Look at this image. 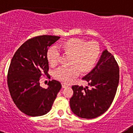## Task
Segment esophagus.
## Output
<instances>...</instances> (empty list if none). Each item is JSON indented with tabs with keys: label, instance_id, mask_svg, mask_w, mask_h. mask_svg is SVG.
Wrapping results in <instances>:
<instances>
[{
	"label": "esophagus",
	"instance_id": "obj_1",
	"mask_svg": "<svg viewBox=\"0 0 133 133\" xmlns=\"http://www.w3.org/2000/svg\"><path fill=\"white\" fill-rule=\"evenodd\" d=\"M62 88H67L69 86H68V85L65 84H62Z\"/></svg>",
	"mask_w": 133,
	"mask_h": 133
}]
</instances>
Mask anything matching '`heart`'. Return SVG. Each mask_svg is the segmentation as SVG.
<instances>
[{
    "label": "heart",
    "mask_w": 133,
    "mask_h": 133,
    "mask_svg": "<svg viewBox=\"0 0 133 133\" xmlns=\"http://www.w3.org/2000/svg\"><path fill=\"white\" fill-rule=\"evenodd\" d=\"M58 49L64 54L70 55L68 68H61L54 73V77L60 81L69 83L79 75L87 74L94 69L99 58L101 50L94 42H86L79 38H71L62 41L57 45ZM59 54L56 50L50 49L47 52L49 64L57 65Z\"/></svg>",
    "instance_id": "1"
}]
</instances>
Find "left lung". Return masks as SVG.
<instances>
[{"mask_svg": "<svg viewBox=\"0 0 133 133\" xmlns=\"http://www.w3.org/2000/svg\"><path fill=\"white\" fill-rule=\"evenodd\" d=\"M86 86H72L70 107L79 117L92 119L108 110L113 101L119 80V69L115 58L107 50L102 53L96 67L82 78Z\"/></svg>", "mask_w": 133, "mask_h": 133, "instance_id": "left-lung-1", "label": "left lung"}]
</instances>
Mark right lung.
<instances>
[{
  "instance_id": "right-lung-1",
  "label": "right lung",
  "mask_w": 133,
  "mask_h": 133,
  "mask_svg": "<svg viewBox=\"0 0 133 133\" xmlns=\"http://www.w3.org/2000/svg\"><path fill=\"white\" fill-rule=\"evenodd\" d=\"M60 37L37 36L29 39L14 55L7 74V84L14 103L26 115L40 116L51 110L61 84L49 81V87L40 86L39 80L47 75L48 48Z\"/></svg>"
}]
</instances>
